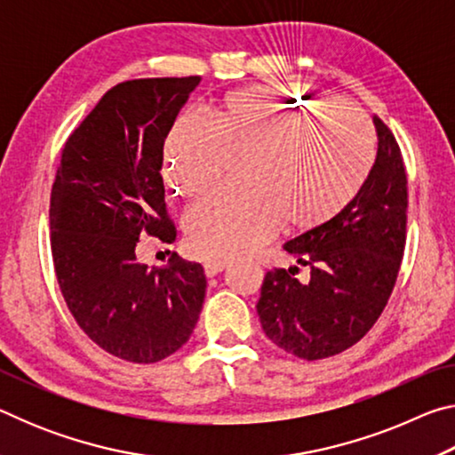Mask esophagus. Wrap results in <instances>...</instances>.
<instances>
[{"mask_svg":"<svg viewBox=\"0 0 455 455\" xmlns=\"http://www.w3.org/2000/svg\"><path fill=\"white\" fill-rule=\"evenodd\" d=\"M227 267H228L227 259H209L204 263V275L206 276H217L219 273L225 271Z\"/></svg>","mask_w":455,"mask_h":455,"instance_id":"1","label":"esophagus"}]
</instances>
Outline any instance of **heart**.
<instances>
[{"label":"heart","mask_w":455,"mask_h":455,"mask_svg":"<svg viewBox=\"0 0 455 455\" xmlns=\"http://www.w3.org/2000/svg\"><path fill=\"white\" fill-rule=\"evenodd\" d=\"M243 187L192 206L184 230L192 251L236 257L291 228H315L359 195L373 164V136L357 108L297 88L255 86L228 94L214 128L182 116L164 144L163 174L180 196L220 180L228 160H244Z\"/></svg>","instance_id":"b5f03b06"}]
</instances>
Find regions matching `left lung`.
Wrapping results in <instances>:
<instances>
[{"instance_id":"8db88e82","label":"left lung","mask_w":455,"mask_h":455,"mask_svg":"<svg viewBox=\"0 0 455 455\" xmlns=\"http://www.w3.org/2000/svg\"><path fill=\"white\" fill-rule=\"evenodd\" d=\"M375 163L359 195L321 227L283 244L299 267L268 271L257 313L276 347L307 361L355 345L379 319L405 249L407 176L391 130L373 116Z\"/></svg>"}]
</instances>
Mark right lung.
I'll return each instance as SVG.
<instances>
[{"mask_svg": "<svg viewBox=\"0 0 455 455\" xmlns=\"http://www.w3.org/2000/svg\"><path fill=\"white\" fill-rule=\"evenodd\" d=\"M200 84L144 78L108 90L61 150L52 187L53 268L76 323L98 347L156 363L188 341L204 303L198 263H138L142 233L172 243L164 203V140Z\"/></svg>", "mask_w": 455, "mask_h": 455, "instance_id": "add662e5", "label": "right lung"}]
</instances>
